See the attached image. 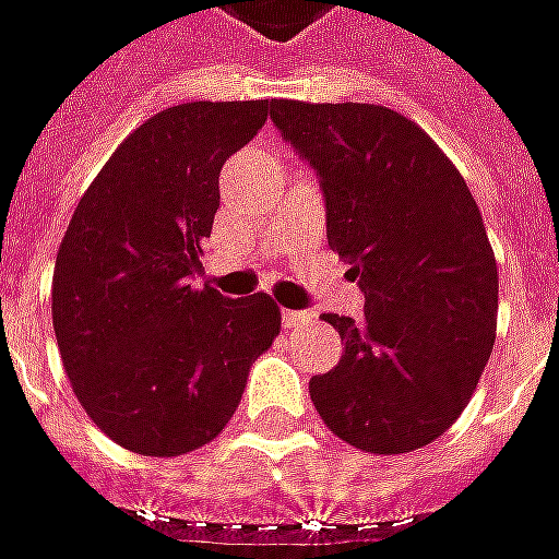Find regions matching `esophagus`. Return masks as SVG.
<instances>
[{
    "instance_id": "obj_1",
    "label": "esophagus",
    "mask_w": 559,
    "mask_h": 559,
    "mask_svg": "<svg viewBox=\"0 0 559 559\" xmlns=\"http://www.w3.org/2000/svg\"><path fill=\"white\" fill-rule=\"evenodd\" d=\"M311 318H314L311 311H293V308L281 311V323H284L287 330H293V326H302V323H308Z\"/></svg>"
}]
</instances>
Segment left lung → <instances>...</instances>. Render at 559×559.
I'll return each instance as SVG.
<instances>
[{
	"instance_id": "8db88e82",
	"label": "left lung",
	"mask_w": 559,
	"mask_h": 559,
	"mask_svg": "<svg viewBox=\"0 0 559 559\" xmlns=\"http://www.w3.org/2000/svg\"><path fill=\"white\" fill-rule=\"evenodd\" d=\"M281 139L318 171L326 241L362 318L323 314L342 360L308 393L347 444L405 454L439 439L478 388L497 333V260L463 175L384 105L272 99Z\"/></svg>"
}]
</instances>
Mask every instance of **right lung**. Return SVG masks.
I'll return each mask as SVG.
<instances>
[{
  "mask_svg": "<svg viewBox=\"0 0 559 559\" xmlns=\"http://www.w3.org/2000/svg\"><path fill=\"white\" fill-rule=\"evenodd\" d=\"M269 99L187 103L144 120L78 202L53 269V333L72 390L108 439L144 456L212 442L253 357L281 330L266 293L197 290L221 169Z\"/></svg>",
  "mask_w": 559,
  "mask_h": 559,
  "instance_id": "add662e5",
  "label": "right lung"
}]
</instances>
